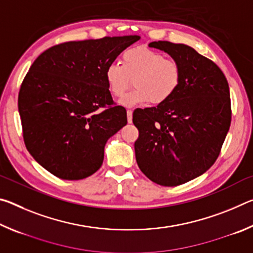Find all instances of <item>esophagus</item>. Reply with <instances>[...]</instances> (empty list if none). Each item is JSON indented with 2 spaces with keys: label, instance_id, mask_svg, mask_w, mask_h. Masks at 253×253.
<instances>
[{
  "label": "esophagus",
  "instance_id": "1",
  "mask_svg": "<svg viewBox=\"0 0 253 253\" xmlns=\"http://www.w3.org/2000/svg\"><path fill=\"white\" fill-rule=\"evenodd\" d=\"M127 122L129 124L132 123V110H127Z\"/></svg>",
  "mask_w": 253,
  "mask_h": 253
}]
</instances>
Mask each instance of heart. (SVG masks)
Returning a JSON list of instances; mask_svg holds the SVG:
<instances>
[{
    "mask_svg": "<svg viewBox=\"0 0 253 253\" xmlns=\"http://www.w3.org/2000/svg\"><path fill=\"white\" fill-rule=\"evenodd\" d=\"M105 79L111 95L122 98L134 80L135 89L121 100L125 107L151 102L165 104L178 90L182 83L181 65L174 59L144 46L126 50L122 63L111 62L105 70Z\"/></svg>",
    "mask_w": 253,
    "mask_h": 253,
    "instance_id": "obj_1",
    "label": "heart"
}]
</instances>
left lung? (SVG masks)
<instances>
[{
  "label": "left lung",
  "instance_id": "8db88e82",
  "mask_svg": "<svg viewBox=\"0 0 253 253\" xmlns=\"http://www.w3.org/2000/svg\"><path fill=\"white\" fill-rule=\"evenodd\" d=\"M181 65L182 83L165 104L137 108L132 123L140 170L154 183L177 186L200 176L220 155L231 125L228 80L212 60L191 46L154 41Z\"/></svg>",
  "mask_w": 253,
  "mask_h": 253
}]
</instances>
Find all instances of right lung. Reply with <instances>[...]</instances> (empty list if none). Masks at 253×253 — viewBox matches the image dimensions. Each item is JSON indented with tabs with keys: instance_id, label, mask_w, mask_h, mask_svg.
Segmentation results:
<instances>
[{
	"instance_id": "right-lung-1",
	"label": "right lung",
	"mask_w": 253,
	"mask_h": 253,
	"mask_svg": "<svg viewBox=\"0 0 253 253\" xmlns=\"http://www.w3.org/2000/svg\"><path fill=\"white\" fill-rule=\"evenodd\" d=\"M139 39L63 42L30 67L18 99L24 144L54 176L83 179L100 169L107 140L127 124V111L114 102L105 70Z\"/></svg>"
}]
</instances>
